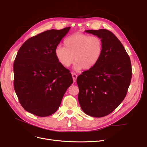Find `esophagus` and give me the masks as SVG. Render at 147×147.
I'll return each mask as SVG.
<instances>
[{"label":"esophagus","mask_w":147,"mask_h":147,"mask_svg":"<svg viewBox=\"0 0 147 147\" xmlns=\"http://www.w3.org/2000/svg\"><path fill=\"white\" fill-rule=\"evenodd\" d=\"M72 77H73V79L74 82H75L76 81V79H77V78H78V75L76 74L75 73H72Z\"/></svg>","instance_id":"esophagus-1"}]
</instances>
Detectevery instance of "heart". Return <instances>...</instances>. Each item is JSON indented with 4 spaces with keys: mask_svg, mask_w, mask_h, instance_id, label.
<instances>
[{
    "mask_svg": "<svg viewBox=\"0 0 147 147\" xmlns=\"http://www.w3.org/2000/svg\"><path fill=\"white\" fill-rule=\"evenodd\" d=\"M63 43L65 47L57 46L54 54L58 62L64 67H69L74 60L76 70L82 68L90 69L98 63L102 55V40L96 36L76 32L66 38Z\"/></svg>",
    "mask_w": 147,
    "mask_h": 147,
    "instance_id": "obj_1",
    "label": "heart"
}]
</instances>
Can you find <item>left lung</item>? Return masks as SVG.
<instances>
[{"label":"left lung","instance_id":"1","mask_svg":"<svg viewBox=\"0 0 147 147\" xmlns=\"http://www.w3.org/2000/svg\"><path fill=\"white\" fill-rule=\"evenodd\" d=\"M85 32L100 37L104 49L98 63L78 77V100L86 115L101 117L112 113L125 97L132 76L131 63L122 43L110 31Z\"/></svg>","mask_w":147,"mask_h":147}]
</instances>
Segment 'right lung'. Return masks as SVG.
Returning <instances> with one entry per match:
<instances>
[{
    "mask_svg": "<svg viewBox=\"0 0 147 147\" xmlns=\"http://www.w3.org/2000/svg\"><path fill=\"white\" fill-rule=\"evenodd\" d=\"M70 29L47 30L25 41L14 62V87L20 104L31 114L45 117L55 113L73 82L69 71L54 50Z\"/></svg>",
    "mask_w": 147,
    "mask_h": 147,
    "instance_id": "add662e5",
    "label": "right lung"
}]
</instances>
